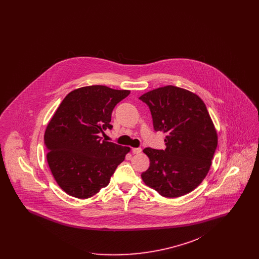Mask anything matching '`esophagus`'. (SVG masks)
Listing matches in <instances>:
<instances>
[{"instance_id":"obj_1","label":"esophagus","mask_w":259,"mask_h":259,"mask_svg":"<svg viewBox=\"0 0 259 259\" xmlns=\"http://www.w3.org/2000/svg\"><path fill=\"white\" fill-rule=\"evenodd\" d=\"M132 152L134 153V154H138V153H140V152H142V148H132Z\"/></svg>"}]
</instances>
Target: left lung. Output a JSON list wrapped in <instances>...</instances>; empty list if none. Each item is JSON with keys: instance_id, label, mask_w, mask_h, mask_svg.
I'll return each mask as SVG.
<instances>
[{"instance_id": "8db88e82", "label": "left lung", "mask_w": 259, "mask_h": 259, "mask_svg": "<svg viewBox=\"0 0 259 259\" xmlns=\"http://www.w3.org/2000/svg\"><path fill=\"white\" fill-rule=\"evenodd\" d=\"M140 99L151 111L155 131H163L166 148H145L150 161L142 174L146 185L161 196L181 197L194 190L209 172L218 147V133L209 111L197 94L166 85Z\"/></svg>"}]
</instances>
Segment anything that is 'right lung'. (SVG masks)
I'll return each instance as SVG.
<instances>
[{
  "instance_id": "obj_1",
  "label": "right lung",
  "mask_w": 259,
  "mask_h": 259,
  "mask_svg": "<svg viewBox=\"0 0 259 259\" xmlns=\"http://www.w3.org/2000/svg\"><path fill=\"white\" fill-rule=\"evenodd\" d=\"M129 94L130 90L105 85L80 87L71 91L54 112L45 132L47 160L67 194L87 199L98 193L130 151L99 136L112 128V110Z\"/></svg>"
}]
</instances>
